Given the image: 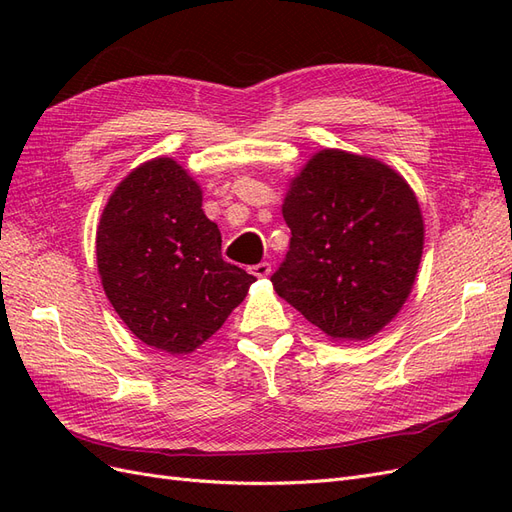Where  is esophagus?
Listing matches in <instances>:
<instances>
[{
    "mask_svg": "<svg viewBox=\"0 0 512 512\" xmlns=\"http://www.w3.org/2000/svg\"><path fill=\"white\" fill-rule=\"evenodd\" d=\"M252 273L256 277H267L271 273V265H269V262H258V265L252 267Z\"/></svg>",
    "mask_w": 512,
    "mask_h": 512,
    "instance_id": "obj_1",
    "label": "esophagus"
}]
</instances>
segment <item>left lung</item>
<instances>
[{"instance_id":"1","label":"left lung","mask_w":512,"mask_h":512,"mask_svg":"<svg viewBox=\"0 0 512 512\" xmlns=\"http://www.w3.org/2000/svg\"><path fill=\"white\" fill-rule=\"evenodd\" d=\"M292 232L275 292L333 339H367L414 286L423 215L391 166L324 149L292 179L282 205Z\"/></svg>"}]
</instances>
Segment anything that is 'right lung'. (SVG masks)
I'll list each match as a JSON object with an SVG mask.
<instances>
[{"mask_svg": "<svg viewBox=\"0 0 512 512\" xmlns=\"http://www.w3.org/2000/svg\"><path fill=\"white\" fill-rule=\"evenodd\" d=\"M96 256L119 318L168 354L205 344L256 282L222 258L200 185L170 158L141 164L117 185L102 211Z\"/></svg>", "mask_w": 512, "mask_h": 512, "instance_id": "1", "label": "right lung"}]
</instances>
